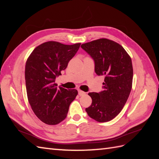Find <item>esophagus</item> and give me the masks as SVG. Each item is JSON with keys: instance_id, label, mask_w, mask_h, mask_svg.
Segmentation results:
<instances>
[{"instance_id": "obj_1", "label": "esophagus", "mask_w": 159, "mask_h": 159, "mask_svg": "<svg viewBox=\"0 0 159 159\" xmlns=\"http://www.w3.org/2000/svg\"><path fill=\"white\" fill-rule=\"evenodd\" d=\"M85 92H83V91H81V90H79V95L80 96H85Z\"/></svg>"}]
</instances>
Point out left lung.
I'll return each instance as SVG.
<instances>
[{
    "label": "left lung",
    "mask_w": 159,
    "mask_h": 159,
    "mask_svg": "<svg viewBox=\"0 0 159 159\" xmlns=\"http://www.w3.org/2000/svg\"><path fill=\"white\" fill-rule=\"evenodd\" d=\"M81 48L94 60L97 75L105 76L103 91L88 93L92 102L85 111L98 122L109 121L121 112L130 95L133 77L131 58L120 44L106 38L83 43Z\"/></svg>",
    "instance_id": "8db88e82"
}]
</instances>
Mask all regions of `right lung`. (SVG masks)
Returning <instances> with one entry per match:
<instances>
[{
  "mask_svg": "<svg viewBox=\"0 0 159 159\" xmlns=\"http://www.w3.org/2000/svg\"><path fill=\"white\" fill-rule=\"evenodd\" d=\"M80 43L66 45L57 42H44L33 50L25 66L28 100L39 119L48 125H56L67 116L76 89L56 87L55 80L61 75Z\"/></svg>",
  "mask_w": 159,
  "mask_h": 159,
  "instance_id": "add662e5",
  "label": "right lung"
}]
</instances>
